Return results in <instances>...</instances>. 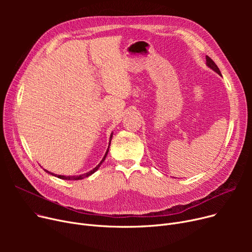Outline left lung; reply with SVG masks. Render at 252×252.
I'll list each match as a JSON object with an SVG mask.
<instances>
[{
  "mask_svg": "<svg viewBox=\"0 0 252 252\" xmlns=\"http://www.w3.org/2000/svg\"><path fill=\"white\" fill-rule=\"evenodd\" d=\"M206 65L208 66V67L210 68V69H213L214 71H216L218 74H220V75H221V73H220V69H219V67L217 66V64L211 60L208 56H206Z\"/></svg>",
  "mask_w": 252,
  "mask_h": 252,
  "instance_id": "left-lung-1",
  "label": "left lung"
}]
</instances>
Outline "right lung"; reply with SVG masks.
<instances>
[{"mask_svg":"<svg viewBox=\"0 0 252 252\" xmlns=\"http://www.w3.org/2000/svg\"><path fill=\"white\" fill-rule=\"evenodd\" d=\"M112 136H113V133H111V135H110V141H109V146H110V143H111V139H112ZM109 146H108V149H107V151H106V153H105V155H104V157L102 158V160L100 161V163L95 167V168H93L92 170H90V171H88V173H86V174H84V175H79V176H61V175H55V174H53V173H51V171H49V170H47V169H44L46 173H48L49 175H52V176H54V177H57V178H59V179H62V180H68V181H76V180H83V179H85V178H88V177H90L91 175H93L95 173V171H97L98 169H99V167L101 166V164L103 163V161L105 160V158H106V156H107V154H108V151H109Z\"/></svg>","mask_w":252,"mask_h":252,"instance_id":"1","label":"right lung"}]
</instances>
